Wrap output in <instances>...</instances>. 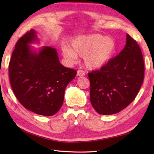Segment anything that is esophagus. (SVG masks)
<instances>
[{"label":"esophagus","mask_w":154,"mask_h":154,"mask_svg":"<svg viewBox=\"0 0 154 154\" xmlns=\"http://www.w3.org/2000/svg\"><path fill=\"white\" fill-rule=\"evenodd\" d=\"M77 75L79 77H83L85 75V72L83 70H78L77 71Z\"/></svg>","instance_id":"obj_1"}]
</instances>
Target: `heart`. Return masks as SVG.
<instances>
[{"label": "heart", "instance_id": "1", "mask_svg": "<svg viewBox=\"0 0 154 154\" xmlns=\"http://www.w3.org/2000/svg\"><path fill=\"white\" fill-rule=\"evenodd\" d=\"M71 47L62 48L64 58L69 62H75L78 55L83 56L85 66L89 69H97L105 66L113 58L116 51L113 38L100 34L82 35L71 41Z\"/></svg>", "mask_w": 154, "mask_h": 154}]
</instances>
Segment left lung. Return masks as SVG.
I'll return each instance as SVG.
<instances>
[{"label":"left lung","mask_w":154,"mask_h":154,"mask_svg":"<svg viewBox=\"0 0 154 154\" xmlns=\"http://www.w3.org/2000/svg\"><path fill=\"white\" fill-rule=\"evenodd\" d=\"M144 60L140 47L129 35L118 56L97 71L88 73L90 98L98 113H119L134 100L144 79Z\"/></svg>","instance_id":"1"}]
</instances>
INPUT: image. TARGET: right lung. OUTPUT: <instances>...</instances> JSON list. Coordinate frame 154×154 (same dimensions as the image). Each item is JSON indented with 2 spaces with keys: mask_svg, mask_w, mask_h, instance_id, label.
Returning <instances> with one entry per match:
<instances>
[{
  "mask_svg": "<svg viewBox=\"0 0 154 154\" xmlns=\"http://www.w3.org/2000/svg\"><path fill=\"white\" fill-rule=\"evenodd\" d=\"M38 42L35 30L15 45L9 66V80L17 100L38 115L51 116L61 108L64 91L77 71L60 63L55 48L43 46L35 51L30 44Z\"/></svg>",
  "mask_w": 154,
  "mask_h": 154,
  "instance_id": "obj_1",
  "label": "right lung"
}]
</instances>
